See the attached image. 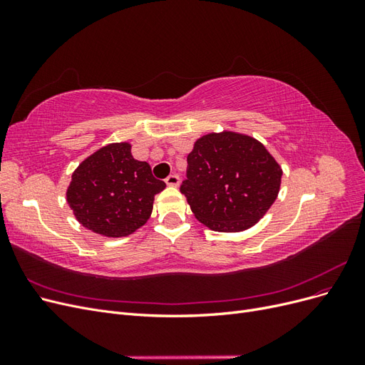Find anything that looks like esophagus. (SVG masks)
I'll use <instances>...</instances> for the list:
<instances>
[{
    "label": "esophagus",
    "mask_w": 365,
    "mask_h": 365,
    "mask_svg": "<svg viewBox=\"0 0 365 365\" xmlns=\"http://www.w3.org/2000/svg\"><path fill=\"white\" fill-rule=\"evenodd\" d=\"M165 184H168L169 187H178V184H180V178H178V175H169L168 178H165Z\"/></svg>",
    "instance_id": "1"
}]
</instances>
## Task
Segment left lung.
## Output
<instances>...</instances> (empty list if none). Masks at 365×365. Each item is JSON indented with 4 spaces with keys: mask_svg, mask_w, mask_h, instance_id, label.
I'll return each mask as SVG.
<instances>
[{
    "mask_svg": "<svg viewBox=\"0 0 365 365\" xmlns=\"http://www.w3.org/2000/svg\"><path fill=\"white\" fill-rule=\"evenodd\" d=\"M187 163L181 193L195 217L219 233L254 227L279 196L282 165L248 134L208 132L195 141Z\"/></svg>",
    "mask_w": 365,
    "mask_h": 365,
    "instance_id": "8db88e82",
    "label": "left lung"
}]
</instances>
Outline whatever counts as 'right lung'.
<instances>
[{"label": "right lung", "instance_id": "right-lung-1", "mask_svg": "<svg viewBox=\"0 0 365 365\" xmlns=\"http://www.w3.org/2000/svg\"><path fill=\"white\" fill-rule=\"evenodd\" d=\"M128 141L109 143L86 157L71 175L67 202L77 222L103 237L135 233L152 215L165 184L150 165L132 157Z\"/></svg>", "mask_w": 365, "mask_h": 365}]
</instances>
